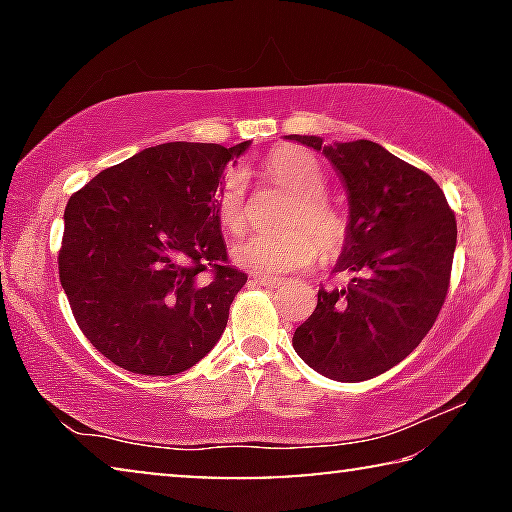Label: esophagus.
Here are the masks:
<instances>
[{"label": "esophagus", "mask_w": 512, "mask_h": 512, "mask_svg": "<svg viewBox=\"0 0 512 512\" xmlns=\"http://www.w3.org/2000/svg\"><path fill=\"white\" fill-rule=\"evenodd\" d=\"M251 282L261 284V286H268V289H277V286L282 284V279L270 277V275H254V277H251Z\"/></svg>", "instance_id": "obj_1"}]
</instances>
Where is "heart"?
Listing matches in <instances>:
<instances>
[{
	"label": "heart",
	"instance_id": "obj_1",
	"mask_svg": "<svg viewBox=\"0 0 512 512\" xmlns=\"http://www.w3.org/2000/svg\"><path fill=\"white\" fill-rule=\"evenodd\" d=\"M265 174L293 195L286 209L284 230H256L233 249L235 261L258 275H286L303 270L324 254H335L347 237V219L324 195L326 174L319 160L296 146L270 153ZM214 212L221 228L240 233L247 223V179L240 170H228L216 191Z\"/></svg>",
	"mask_w": 512,
	"mask_h": 512
}]
</instances>
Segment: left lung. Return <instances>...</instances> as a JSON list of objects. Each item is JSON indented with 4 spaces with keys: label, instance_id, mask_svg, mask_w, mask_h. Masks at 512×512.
I'll return each mask as SVG.
<instances>
[{
    "label": "left lung",
    "instance_id": "1",
    "mask_svg": "<svg viewBox=\"0 0 512 512\" xmlns=\"http://www.w3.org/2000/svg\"><path fill=\"white\" fill-rule=\"evenodd\" d=\"M289 139L324 153L347 188V237L335 270L354 272L345 289L321 286L293 349L331 380H370L401 363L438 319L457 247L454 212L429 174L380 144Z\"/></svg>",
    "mask_w": 512,
    "mask_h": 512
}]
</instances>
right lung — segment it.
Here are the masks:
<instances>
[{
	"instance_id": "obj_1",
	"label": "right lung",
	"mask_w": 512,
	"mask_h": 512,
	"mask_svg": "<svg viewBox=\"0 0 512 512\" xmlns=\"http://www.w3.org/2000/svg\"><path fill=\"white\" fill-rule=\"evenodd\" d=\"M249 144L151 146L69 198L60 284L83 335L111 363L177 375L219 342L247 275L226 265L214 200L226 165Z\"/></svg>"
}]
</instances>
